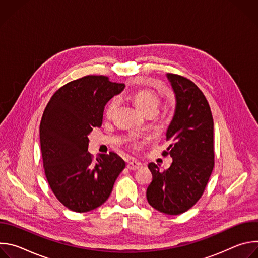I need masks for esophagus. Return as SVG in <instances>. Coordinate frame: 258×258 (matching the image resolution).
<instances>
[{"instance_id":"1","label":"esophagus","mask_w":258,"mask_h":258,"mask_svg":"<svg viewBox=\"0 0 258 258\" xmlns=\"http://www.w3.org/2000/svg\"><path fill=\"white\" fill-rule=\"evenodd\" d=\"M126 167L130 169V170H137L139 168L142 167V163L137 161V160H131L127 162V165Z\"/></svg>"}]
</instances>
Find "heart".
Wrapping results in <instances>:
<instances>
[{
	"mask_svg": "<svg viewBox=\"0 0 258 258\" xmlns=\"http://www.w3.org/2000/svg\"><path fill=\"white\" fill-rule=\"evenodd\" d=\"M131 100L133 102V104L137 107L138 110L146 115L149 113H153L155 114L157 112V110L160 106L161 100L159 95L152 91V90H148V89H139L137 91H135L132 95H131ZM117 99L113 98L110 100L106 107H105V116L110 118L112 117V115L114 114L116 107H117ZM147 141H148V138H144L142 140H135L132 142V146L136 149H139L140 147L145 144Z\"/></svg>",
	"mask_w": 258,
	"mask_h": 258,
	"instance_id": "obj_1",
	"label": "heart"
}]
</instances>
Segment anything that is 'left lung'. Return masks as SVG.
Wrapping results in <instances>:
<instances>
[{
  "label": "left lung",
  "instance_id": "left-lung-1",
  "mask_svg": "<svg viewBox=\"0 0 258 258\" xmlns=\"http://www.w3.org/2000/svg\"><path fill=\"white\" fill-rule=\"evenodd\" d=\"M175 95V111L166 132L168 148L162 155L172 157L161 171L151 162L152 181L146 196L156 210L177 215L189 210L202 196L214 166L213 118L201 90L190 80L167 73Z\"/></svg>",
  "mask_w": 258,
  "mask_h": 258
}]
</instances>
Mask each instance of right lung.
<instances>
[{
    "instance_id": "1",
    "label": "right lung",
    "mask_w": 258,
    "mask_h": 258,
    "mask_svg": "<svg viewBox=\"0 0 258 258\" xmlns=\"http://www.w3.org/2000/svg\"><path fill=\"white\" fill-rule=\"evenodd\" d=\"M104 76H87L61 87L49 101L40 125L49 186L68 209L87 212L110 196L125 162L116 153L88 152L89 134L100 127L107 102L124 89Z\"/></svg>"
}]
</instances>
